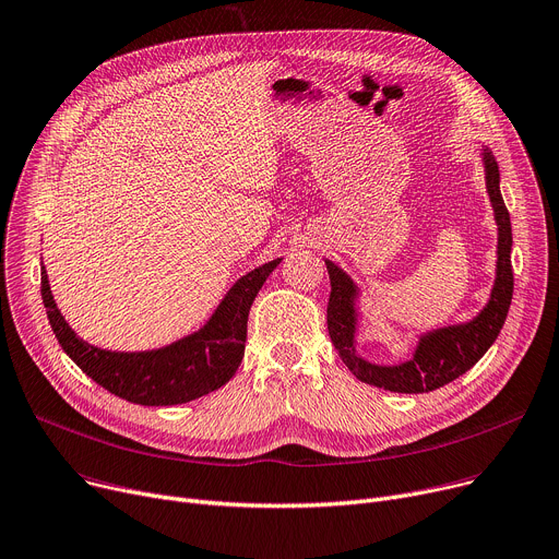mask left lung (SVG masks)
<instances>
[{"label": "left lung", "instance_id": "8db88e82", "mask_svg": "<svg viewBox=\"0 0 559 559\" xmlns=\"http://www.w3.org/2000/svg\"><path fill=\"white\" fill-rule=\"evenodd\" d=\"M486 162V183L490 202L495 209V217L499 225V260H497V281L490 296V304L483 308V312L465 323L442 328L436 332L425 334L420 340L416 355L400 364V366H376L355 355V285L353 281L328 260V274H330V301H328V332L334 348L340 350L344 364L350 368V373L384 391L393 393H429L444 384L461 378L465 370H469L486 350L495 344L503 321L510 310L512 301V263H510V249H512V227H510V213L503 204L499 191V166L490 151L483 153Z\"/></svg>", "mask_w": 559, "mask_h": 559}]
</instances>
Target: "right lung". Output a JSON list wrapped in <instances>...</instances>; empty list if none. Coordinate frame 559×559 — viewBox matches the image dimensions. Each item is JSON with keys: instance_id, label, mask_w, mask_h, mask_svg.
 Masks as SVG:
<instances>
[{"instance_id": "right-lung-1", "label": "right lung", "mask_w": 559, "mask_h": 559, "mask_svg": "<svg viewBox=\"0 0 559 559\" xmlns=\"http://www.w3.org/2000/svg\"><path fill=\"white\" fill-rule=\"evenodd\" d=\"M278 263L281 258L242 276L200 332L145 353H111L90 346L76 337L56 308L47 272H43L40 292L56 340L85 376L128 402L168 406L202 397L234 378L245 355L249 308Z\"/></svg>"}]
</instances>
